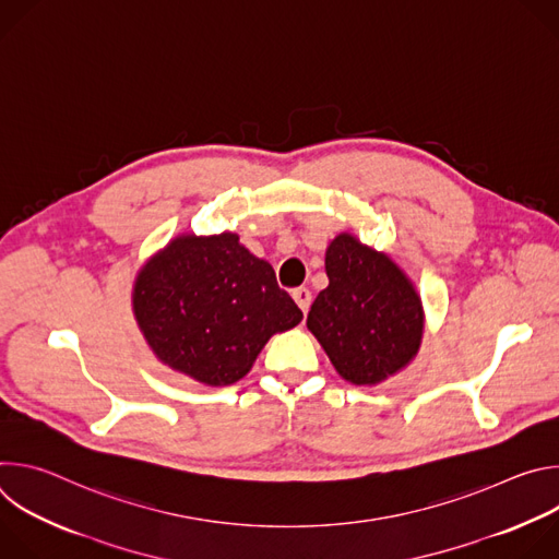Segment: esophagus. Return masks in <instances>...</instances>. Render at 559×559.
Here are the masks:
<instances>
[{
	"mask_svg": "<svg viewBox=\"0 0 559 559\" xmlns=\"http://www.w3.org/2000/svg\"><path fill=\"white\" fill-rule=\"evenodd\" d=\"M292 296H294L296 305L302 309V313H307V309H309V305H311V292H309L307 287H296V289L292 292Z\"/></svg>",
	"mask_w": 559,
	"mask_h": 559,
	"instance_id": "1",
	"label": "esophagus"
}]
</instances>
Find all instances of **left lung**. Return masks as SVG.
Wrapping results in <instances>:
<instances>
[{
  "label": "left lung",
  "mask_w": 559,
  "mask_h": 559,
  "mask_svg": "<svg viewBox=\"0 0 559 559\" xmlns=\"http://www.w3.org/2000/svg\"><path fill=\"white\" fill-rule=\"evenodd\" d=\"M330 285L316 296L307 330L341 378L373 386L403 371L420 352L423 298L391 254L341 231L325 252Z\"/></svg>",
  "instance_id": "obj_1"
}]
</instances>
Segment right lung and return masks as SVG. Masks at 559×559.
<instances>
[{"mask_svg": "<svg viewBox=\"0 0 559 559\" xmlns=\"http://www.w3.org/2000/svg\"><path fill=\"white\" fill-rule=\"evenodd\" d=\"M132 313L158 362L207 386L248 376L267 341L302 321L272 265L234 231L170 238L139 267Z\"/></svg>", "mask_w": 559, "mask_h": 559, "instance_id": "add662e5", "label": "right lung"}]
</instances>
